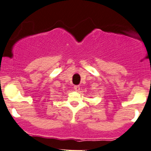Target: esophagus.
Returning a JSON list of instances; mask_svg holds the SVG:
<instances>
[{
	"instance_id": "esophagus-1",
	"label": "esophagus",
	"mask_w": 151,
	"mask_h": 151,
	"mask_svg": "<svg viewBox=\"0 0 151 151\" xmlns=\"http://www.w3.org/2000/svg\"><path fill=\"white\" fill-rule=\"evenodd\" d=\"M74 89H75L76 91H78L80 90V86L79 85H75V86H74Z\"/></svg>"
}]
</instances>
